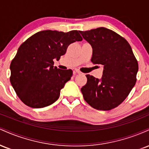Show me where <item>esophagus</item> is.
Listing matches in <instances>:
<instances>
[{
    "mask_svg": "<svg viewBox=\"0 0 149 149\" xmlns=\"http://www.w3.org/2000/svg\"><path fill=\"white\" fill-rule=\"evenodd\" d=\"M75 72H76V73H78V74H79V73H81V72H80V71L78 69H76V70H75Z\"/></svg>",
    "mask_w": 149,
    "mask_h": 149,
    "instance_id": "34e87169",
    "label": "esophagus"
}]
</instances>
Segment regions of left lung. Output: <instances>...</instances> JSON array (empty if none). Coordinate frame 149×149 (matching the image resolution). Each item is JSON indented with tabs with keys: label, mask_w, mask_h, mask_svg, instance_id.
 <instances>
[{
	"label": "left lung",
	"mask_w": 149,
	"mask_h": 149,
	"mask_svg": "<svg viewBox=\"0 0 149 149\" xmlns=\"http://www.w3.org/2000/svg\"><path fill=\"white\" fill-rule=\"evenodd\" d=\"M80 33L92 45V62L104 66L102 79L86 75L88 81L80 90L84 100L97 110L114 109L125 100L136 81L139 66L131 46L104 27Z\"/></svg>",
	"instance_id": "1"
}]
</instances>
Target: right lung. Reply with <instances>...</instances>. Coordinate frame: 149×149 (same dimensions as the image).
<instances>
[{"label": "right lung", "mask_w": 149, "mask_h": 149, "mask_svg": "<svg viewBox=\"0 0 149 149\" xmlns=\"http://www.w3.org/2000/svg\"><path fill=\"white\" fill-rule=\"evenodd\" d=\"M83 40L78 31L46 30L29 38L19 47L10 64V83L24 104L43 108L58 100L61 89L71 79L73 71L53 66L68 46Z\"/></svg>", "instance_id": "1"}]
</instances>
